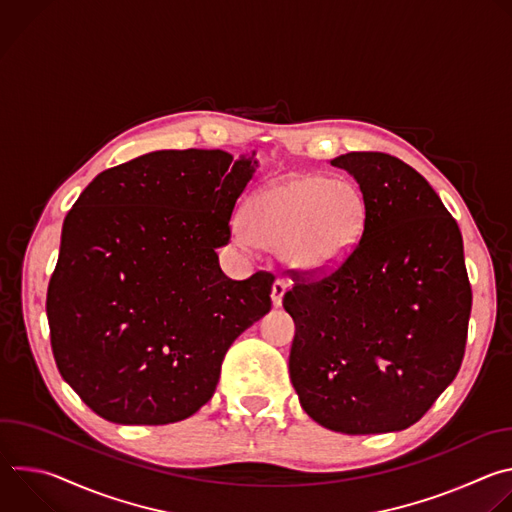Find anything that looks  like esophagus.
Instances as JSON below:
<instances>
[{
	"instance_id": "esophagus-1",
	"label": "esophagus",
	"mask_w": 512,
	"mask_h": 512,
	"mask_svg": "<svg viewBox=\"0 0 512 512\" xmlns=\"http://www.w3.org/2000/svg\"><path fill=\"white\" fill-rule=\"evenodd\" d=\"M285 289H287L285 279H275V281H273V285H271V302H273V306H275V308H277V306H281V300H283Z\"/></svg>"
}]
</instances>
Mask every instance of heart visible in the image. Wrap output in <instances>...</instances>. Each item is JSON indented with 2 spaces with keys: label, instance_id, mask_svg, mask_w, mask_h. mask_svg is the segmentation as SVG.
<instances>
[{
  "label": "heart",
  "instance_id": "obj_1",
  "mask_svg": "<svg viewBox=\"0 0 512 512\" xmlns=\"http://www.w3.org/2000/svg\"><path fill=\"white\" fill-rule=\"evenodd\" d=\"M367 202L346 180L287 176L257 190L235 223V239L251 249L281 251L283 261L300 271L322 273L340 267L358 247Z\"/></svg>",
  "mask_w": 512,
  "mask_h": 512
}]
</instances>
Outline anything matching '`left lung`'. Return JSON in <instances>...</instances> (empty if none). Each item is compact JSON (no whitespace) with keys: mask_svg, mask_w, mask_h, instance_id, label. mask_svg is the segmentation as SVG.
Wrapping results in <instances>:
<instances>
[{"mask_svg":"<svg viewBox=\"0 0 512 512\" xmlns=\"http://www.w3.org/2000/svg\"><path fill=\"white\" fill-rule=\"evenodd\" d=\"M367 202L358 247L334 271H294L289 377L304 411L348 433L401 431L456 379L472 287L462 233L427 180L395 156L350 152Z\"/></svg>","mask_w":512,"mask_h":512,"instance_id":"left-lung-1","label":"left lung"}]
</instances>
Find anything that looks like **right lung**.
Segmentation results:
<instances>
[{
  "label": "right lung",
  "mask_w": 512,
  "mask_h": 512,
  "mask_svg": "<svg viewBox=\"0 0 512 512\" xmlns=\"http://www.w3.org/2000/svg\"><path fill=\"white\" fill-rule=\"evenodd\" d=\"M255 166L223 150L152 152L101 172L68 210L50 344L62 379L103 419L190 417L231 344L271 310L273 275L229 279L216 255Z\"/></svg>",
  "instance_id": "1"
}]
</instances>
